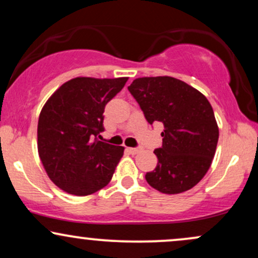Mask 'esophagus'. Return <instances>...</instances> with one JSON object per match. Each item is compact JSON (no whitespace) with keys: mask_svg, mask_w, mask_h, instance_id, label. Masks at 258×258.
I'll use <instances>...</instances> for the list:
<instances>
[{"mask_svg":"<svg viewBox=\"0 0 258 258\" xmlns=\"http://www.w3.org/2000/svg\"><path fill=\"white\" fill-rule=\"evenodd\" d=\"M127 150H128V152L131 154H137V153L141 152V149H139V148H128Z\"/></svg>","mask_w":258,"mask_h":258,"instance_id":"esophagus-1","label":"esophagus"}]
</instances>
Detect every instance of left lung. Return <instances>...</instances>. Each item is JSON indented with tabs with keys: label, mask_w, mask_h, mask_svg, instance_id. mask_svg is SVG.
<instances>
[{
	"label": "left lung",
	"mask_w": 258,
	"mask_h": 258,
	"mask_svg": "<svg viewBox=\"0 0 258 258\" xmlns=\"http://www.w3.org/2000/svg\"><path fill=\"white\" fill-rule=\"evenodd\" d=\"M150 125L162 122V146L155 170L146 179L156 190L178 194L205 176L215 156L218 127L212 106L204 94L170 76L139 78L128 86Z\"/></svg>",
	"instance_id": "left-lung-1"
}]
</instances>
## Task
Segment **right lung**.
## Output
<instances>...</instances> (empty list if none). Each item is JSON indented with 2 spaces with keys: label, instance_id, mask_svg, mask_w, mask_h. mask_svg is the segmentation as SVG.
<instances>
[{
  "label": "right lung",
  "instance_id": "obj_1",
  "mask_svg": "<svg viewBox=\"0 0 258 258\" xmlns=\"http://www.w3.org/2000/svg\"><path fill=\"white\" fill-rule=\"evenodd\" d=\"M127 78H76L61 85L41 110L38 155L55 185L85 197L110 182L123 147L98 141L104 131L105 105L122 90Z\"/></svg>",
  "mask_w": 258,
  "mask_h": 258
}]
</instances>
